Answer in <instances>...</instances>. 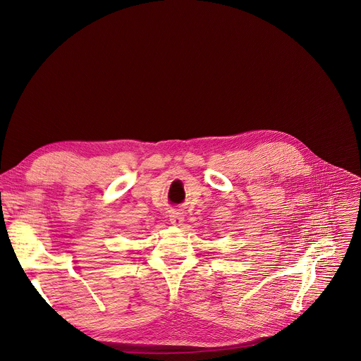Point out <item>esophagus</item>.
I'll list each match as a JSON object with an SVG mask.
<instances>
[{
	"label": "esophagus",
	"mask_w": 361,
	"mask_h": 361,
	"mask_svg": "<svg viewBox=\"0 0 361 361\" xmlns=\"http://www.w3.org/2000/svg\"><path fill=\"white\" fill-rule=\"evenodd\" d=\"M170 223L171 225H175V226H179L180 223L183 221V214L179 212V210H173L170 213Z\"/></svg>",
	"instance_id": "34e87169"
}]
</instances>
